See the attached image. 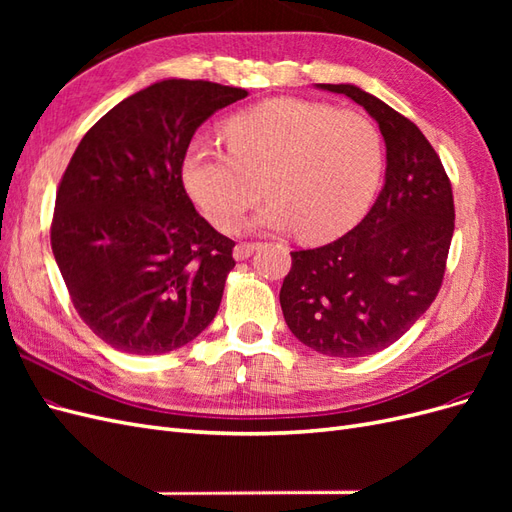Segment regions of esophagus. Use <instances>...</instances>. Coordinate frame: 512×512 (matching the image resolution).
<instances>
[{
  "instance_id": "obj_1",
  "label": "esophagus",
  "mask_w": 512,
  "mask_h": 512,
  "mask_svg": "<svg viewBox=\"0 0 512 512\" xmlns=\"http://www.w3.org/2000/svg\"><path fill=\"white\" fill-rule=\"evenodd\" d=\"M260 247V243H239L235 245V250H232V256H235V260H245L250 258L256 250Z\"/></svg>"
}]
</instances>
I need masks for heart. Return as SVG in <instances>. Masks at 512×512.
<instances>
[{
  "instance_id": "obj_1",
  "label": "heart",
  "mask_w": 512,
  "mask_h": 512,
  "mask_svg": "<svg viewBox=\"0 0 512 512\" xmlns=\"http://www.w3.org/2000/svg\"><path fill=\"white\" fill-rule=\"evenodd\" d=\"M230 153L194 138L181 179L205 218L235 230L262 196L252 226L297 230L307 243L342 237L367 213L384 168L376 121L324 102L275 98L226 123Z\"/></svg>"
}]
</instances>
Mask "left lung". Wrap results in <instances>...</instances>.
I'll return each mask as SVG.
<instances>
[{
    "instance_id": "obj_1",
    "label": "left lung",
    "mask_w": 512,
    "mask_h": 512,
    "mask_svg": "<svg viewBox=\"0 0 512 512\" xmlns=\"http://www.w3.org/2000/svg\"><path fill=\"white\" fill-rule=\"evenodd\" d=\"M316 87L344 94L378 123L384 185L344 237L290 252L280 303L299 342L354 359L389 348L436 299L455 230L453 190L438 153L410 119L352 83Z\"/></svg>"
}]
</instances>
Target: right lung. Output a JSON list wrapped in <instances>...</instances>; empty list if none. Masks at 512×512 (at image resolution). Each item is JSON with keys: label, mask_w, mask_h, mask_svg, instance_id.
I'll return each instance as SVG.
<instances>
[{"label": "right lung", "mask_w": 512, "mask_h": 512, "mask_svg": "<svg viewBox=\"0 0 512 512\" xmlns=\"http://www.w3.org/2000/svg\"><path fill=\"white\" fill-rule=\"evenodd\" d=\"M247 91L164 79L113 106L59 183L51 247L76 312L106 344L164 354L218 314L235 241L198 215L181 164L194 132Z\"/></svg>", "instance_id": "1"}]
</instances>
